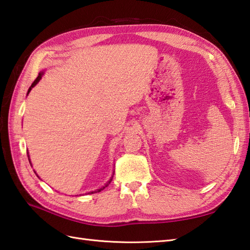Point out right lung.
<instances>
[{
  "mask_svg": "<svg viewBox=\"0 0 250 250\" xmlns=\"http://www.w3.org/2000/svg\"><path fill=\"white\" fill-rule=\"evenodd\" d=\"M44 71H42V72H40L39 73V76H37L36 77V79H35V81L33 82V83H32L31 84V87L29 88V90H28V93H26V94H29L30 93V91H31V90H32V88H33V87H35L36 86V84L37 83H39V82L41 81V79H42V77H43V75H44ZM26 153H28V158H29V161H30V156H29V152H26ZM30 164H31V161H30ZM35 173V172H34ZM114 173H115V171L113 172V175H111V177L109 178V180H108V182L107 183H106L104 186H103V187H101V188H99V189H97V190H94V191H90V192H88V194H91V193H97V192H100V191H102L103 189H105V187H107V186L110 184V182H111V179H113V177H114ZM36 174V173H35ZM36 176H37V174H36ZM37 177H39V176H37ZM40 178V177H39Z\"/></svg>",
  "mask_w": 250,
  "mask_h": 250,
  "instance_id": "obj_1",
  "label": "right lung"
}]
</instances>
